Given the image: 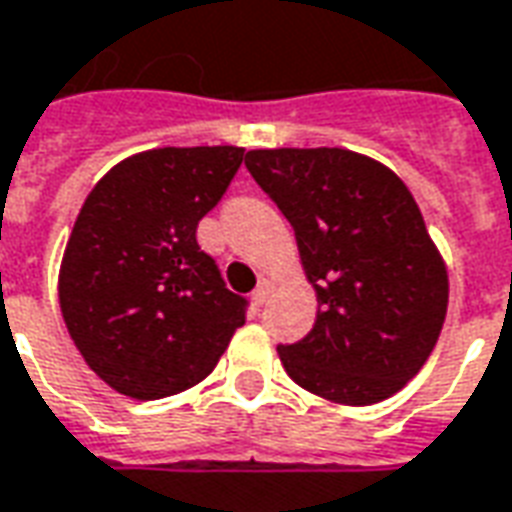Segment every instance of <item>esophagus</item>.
Here are the masks:
<instances>
[{"instance_id":"esophagus-1","label":"esophagus","mask_w":512,"mask_h":512,"mask_svg":"<svg viewBox=\"0 0 512 512\" xmlns=\"http://www.w3.org/2000/svg\"><path fill=\"white\" fill-rule=\"evenodd\" d=\"M271 293H274V282L260 280L255 291H252V302H255V305H266L268 299H271Z\"/></svg>"}]
</instances>
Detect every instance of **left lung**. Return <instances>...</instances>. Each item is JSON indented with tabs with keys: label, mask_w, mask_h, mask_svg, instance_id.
Here are the masks:
<instances>
[{
	"label": "left lung",
	"mask_w": 512,
	"mask_h": 512,
	"mask_svg": "<svg viewBox=\"0 0 512 512\" xmlns=\"http://www.w3.org/2000/svg\"><path fill=\"white\" fill-rule=\"evenodd\" d=\"M246 169L291 221L318 313L277 346L288 377L338 405L402 391L438 343L449 280L416 199L349 149H252Z\"/></svg>",
	"instance_id": "1"
}]
</instances>
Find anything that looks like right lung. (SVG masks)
<instances>
[{
	"label": "right lung",
	"instance_id": "obj_1",
	"mask_svg": "<svg viewBox=\"0 0 512 512\" xmlns=\"http://www.w3.org/2000/svg\"><path fill=\"white\" fill-rule=\"evenodd\" d=\"M241 146H166L121 160L88 194L60 263V310L85 363L132 399L194 388L246 321L196 227Z\"/></svg>",
	"mask_w": 512,
	"mask_h": 512
}]
</instances>
